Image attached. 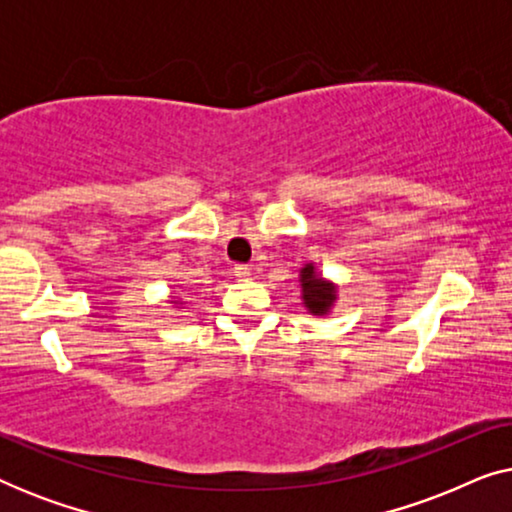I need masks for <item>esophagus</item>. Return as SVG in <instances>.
<instances>
[{
	"label": "esophagus",
	"instance_id": "34e87169",
	"mask_svg": "<svg viewBox=\"0 0 512 512\" xmlns=\"http://www.w3.org/2000/svg\"><path fill=\"white\" fill-rule=\"evenodd\" d=\"M235 277H240V279H247L249 275H251V268L249 265H235Z\"/></svg>",
	"mask_w": 512,
	"mask_h": 512
}]
</instances>
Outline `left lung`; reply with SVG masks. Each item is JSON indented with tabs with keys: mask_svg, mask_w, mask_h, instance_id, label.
<instances>
[{
	"mask_svg": "<svg viewBox=\"0 0 512 512\" xmlns=\"http://www.w3.org/2000/svg\"><path fill=\"white\" fill-rule=\"evenodd\" d=\"M303 298H305V307H310L314 314H324L328 307H331L333 298H335V289L331 284H326L324 279L314 275L312 265L303 268Z\"/></svg>",
	"mask_w": 512,
	"mask_h": 512,
	"instance_id": "obj_1",
	"label": "left lung"
}]
</instances>
